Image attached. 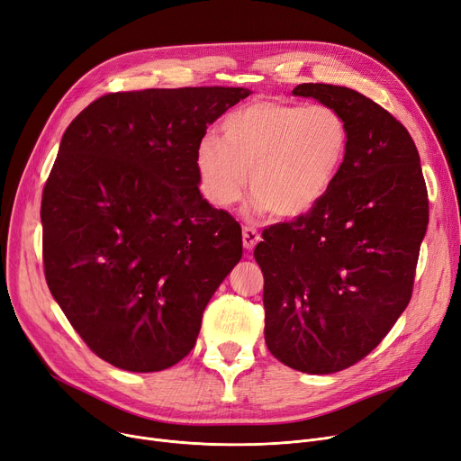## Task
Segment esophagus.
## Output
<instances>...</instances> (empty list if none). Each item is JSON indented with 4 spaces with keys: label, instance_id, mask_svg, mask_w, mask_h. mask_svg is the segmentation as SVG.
<instances>
[{
    "label": "esophagus",
    "instance_id": "34e87169",
    "mask_svg": "<svg viewBox=\"0 0 461 461\" xmlns=\"http://www.w3.org/2000/svg\"><path fill=\"white\" fill-rule=\"evenodd\" d=\"M259 239H261V237H259V233H258L256 228H252V226H245V228H243V245H245L247 250H252V249L258 245Z\"/></svg>",
    "mask_w": 461,
    "mask_h": 461
}]
</instances>
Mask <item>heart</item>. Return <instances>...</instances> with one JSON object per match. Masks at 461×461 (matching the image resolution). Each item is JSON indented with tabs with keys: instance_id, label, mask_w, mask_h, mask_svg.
I'll use <instances>...</instances> for the list:
<instances>
[{
	"instance_id": "obj_1",
	"label": "heart",
	"mask_w": 461,
	"mask_h": 461,
	"mask_svg": "<svg viewBox=\"0 0 461 461\" xmlns=\"http://www.w3.org/2000/svg\"><path fill=\"white\" fill-rule=\"evenodd\" d=\"M224 138L205 134L196 167L207 198L230 207L247 190L275 218L316 207L344 162L349 131L342 113L325 104L256 101L230 113Z\"/></svg>"
}]
</instances>
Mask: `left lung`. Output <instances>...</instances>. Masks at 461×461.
<instances>
[{
  "label": "left lung",
  "instance_id": "1",
  "mask_svg": "<svg viewBox=\"0 0 461 461\" xmlns=\"http://www.w3.org/2000/svg\"><path fill=\"white\" fill-rule=\"evenodd\" d=\"M342 113L349 141L334 183L294 222L263 230L265 344L282 365L334 374L365 358L407 308L428 192L407 129L355 89L301 84Z\"/></svg>",
  "mask_w": 461,
  "mask_h": 461
}]
</instances>
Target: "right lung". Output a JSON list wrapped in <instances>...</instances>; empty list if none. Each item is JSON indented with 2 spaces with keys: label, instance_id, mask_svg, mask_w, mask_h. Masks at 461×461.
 Masks as SVG:
<instances>
[{
  "label": "right lung",
  "instance_id": "right-lung-1",
  "mask_svg": "<svg viewBox=\"0 0 461 461\" xmlns=\"http://www.w3.org/2000/svg\"><path fill=\"white\" fill-rule=\"evenodd\" d=\"M245 87L110 93L65 131L42 190L50 294L112 366L160 372L196 344L243 256L235 218L203 200L196 148Z\"/></svg>",
  "mask_w": 461,
  "mask_h": 461
}]
</instances>
